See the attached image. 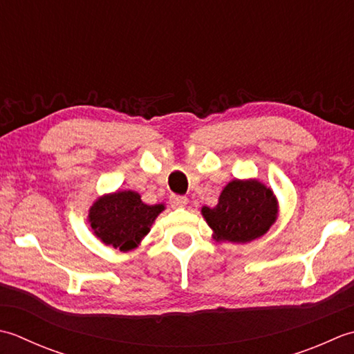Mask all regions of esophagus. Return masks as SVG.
Listing matches in <instances>:
<instances>
[{"instance_id": "34e87169", "label": "esophagus", "mask_w": 354, "mask_h": 354, "mask_svg": "<svg viewBox=\"0 0 354 354\" xmlns=\"http://www.w3.org/2000/svg\"><path fill=\"white\" fill-rule=\"evenodd\" d=\"M169 203L172 207H183L187 203V198L183 196H171L169 197Z\"/></svg>"}]
</instances>
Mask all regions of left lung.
Instances as JSON below:
<instances>
[{"label":"left lung","instance_id":"8db88e82","mask_svg":"<svg viewBox=\"0 0 354 354\" xmlns=\"http://www.w3.org/2000/svg\"><path fill=\"white\" fill-rule=\"evenodd\" d=\"M217 240L249 243L268 232L277 220L278 203L273 192L257 180H232L215 207L201 209Z\"/></svg>","mask_w":354,"mask_h":354}]
</instances>
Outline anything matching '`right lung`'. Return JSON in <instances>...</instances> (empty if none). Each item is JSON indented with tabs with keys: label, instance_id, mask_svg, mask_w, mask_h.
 I'll list each match as a JSON object with an SVG mask.
<instances>
[{
	"label": "right lung",
	"instance_id": "obj_1",
	"mask_svg": "<svg viewBox=\"0 0 354 354\" xmlns=\"http://www.w3.org/2000/svg\"><path fill=\"white\" fill-rule=\"evenodd\" d=\"M163 209V205H145L137 192L120 191L99 198L90 209L88 221L100 241L127 252L142 241Z\"/></svg>",
	"mask_w": 354,
	"mask_h": 354
}]
</instances>
